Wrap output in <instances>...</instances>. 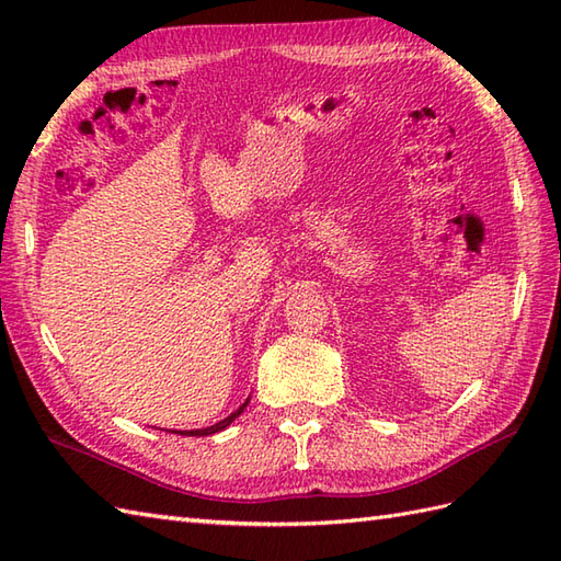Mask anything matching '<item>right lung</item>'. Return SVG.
<instances>
[{
  "mask_svg": "<svg viewBox=\"0 0 561 561\" xmlns=\"http://www.w3.org/2000/svg\"><path fill=\"white\" fill-rule=\"evenodd\" d=\"M245 404H248V400L241 404V408H238L236 412H231L229 416H226V420H221L219 424H214V426H207V428H195V432H181V434H190V436H207V434H217V432H221V428H226L229 426L238 414H241L243 410H245ZM178 434V432H175Z\"/></svg>",
  "mask_w": 561,
  "mask_h": 561,
  "instance_id": "right-lung-1",
  "label": "right lung"
}]
</instances>
